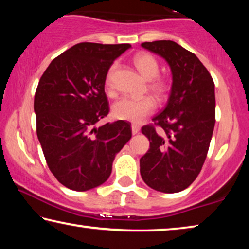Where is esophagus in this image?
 I'll return each mask as SVG.
<instances>
[{
	"instance_id": "obj_1",
	"label": "esophagus",
	"mask_w": 249,
	"mask_h": 249,
	"mask_svg": "<svg viewBox=\"0 0 249 249\" xmlns=\"http://www.w3.org/2000/svg\"><path fill=\"white\" fill-rule=\"evenodd\" d=\"M140 126L138 125H136V124H133L132 125V134L133 135H135V134H137L138 132H140Z\"/></svg>"
}]
</instances>
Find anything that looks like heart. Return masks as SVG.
Masks as SVG:
<instances>
[{
	"mask_svg": "<svg viewBox=\"0 0 249 249\" xmlns=\"http://www.w3.org/2000/svg\"><path fill=\"white\" fill-rule=\"evenodd\" d=\"M133 62L138 71L142 73L146 80H151L148 89L154 94L156 99L162 100L167 94L168 87L165 81L160 79H155L159 73V66L155 57L149 53H141L135 54ZM117 68V64H113L108 70L107 77V86H111L112 75ZM155 101L145 96V98H122L112 105V115L116 120L128 121L132 123H142L147 116L150 115L155 111Z\"/></svg>",
	"mask_w": 249,
	"mask_h": 249,
	"instance_id": "1",
	"label": "heart"
}]
</instances>
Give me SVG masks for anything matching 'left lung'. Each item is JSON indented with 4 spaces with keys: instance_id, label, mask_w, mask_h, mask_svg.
Wrapping results in <instances>:
<instances>
[{
    "instance_id": "obj_1",
    "label": "left lung",
    "mask_w": 249,
    "mask_h": 249,
    "mask_svg": "<svg viewBox=\"0 0 249 249\" xmlns=\"http://www.w3.org/2000/svg\"><path fill=\"white\" fill-rule=\"evenodd\" d=\"M142 47L158 54L169 66L172 77L165 109L142 133L150 148L140 160L144 182L156 191L176 193L187 189L200 174L215 124L213 79L195 53L172 40L142 43Z\"/></svg>"
}]
</instances>
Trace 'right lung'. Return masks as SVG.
<instances>
[{
	"mask_svg": "<svg viewBox=\"0 0 249 249\" xmlns=\"http://www.w3.org/2000/svg\"><path fill=\"white\" fill-rule=\"evenodd\" d=\"M130 47L77 44L54 58L39 80L34 100L37 137L50 171L71 190L104 183L116 154L132 137L127 122L96 126L108 113L107 71Z\"/></svg>",
	"mask_w": 249,
	"mask_h": 249,
	"instance_id": "right-lung-1",
	"label": "right lung"
}]
</instances>
